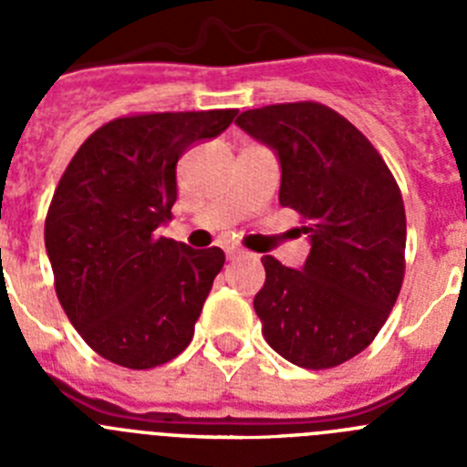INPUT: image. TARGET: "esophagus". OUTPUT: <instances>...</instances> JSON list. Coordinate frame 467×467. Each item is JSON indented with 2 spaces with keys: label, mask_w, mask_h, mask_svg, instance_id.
Listing matches in <instances>:
<instances>
[{
  "label": "esophagus",
  "mask_w": 467,
  "mask_h": 467,
  "mask_svg": "<svg viewBox=\"0 0 467 467\" xmlns=\"http://www.w3.org/2000/svg\"><path fill=\"white\" fill-rule=\"evenodd\" d=\"M243 254L245 253H243L241 247H229V250H226V257L229 259H238V257H243Z\"/></svg>",
  "instance_id": "34e87169"
}]
</instances>
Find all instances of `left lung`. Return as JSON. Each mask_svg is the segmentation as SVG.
I'll return each mask as SVG.
<instances>
[{
	"label": "left lung",
	"mask_w": 467,
	"mask_h": 467,
	"mask_svg": "<svg viewBox=\"0 0 467 467\" xmlns=\"http://www.w3.org/2000/svg\"><path fill=\"white\" fill-rule=\"evenodd\" d=\"M236 126L280 163L278 201L304 217L301 269L262 259L254 296L266 344L304 369H327L372 344L404 278L402 193L372 142L317 102L247 109Z\"/></svg>",
	"instance_id": "obj_1"
}]
</instances>
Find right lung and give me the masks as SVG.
Wrapping results in <instances>:
<instances>
[{"instance_id":"1","label":"right lung","mask_w":467,"mask_h":467,"mask_svg":"<svg viewBox=\"0 0 467 467\" xmlns=\"http://www.w3.org/2000/svg\"><path fill=\"white\" fill-rule=\"evenodd\" d=\"M236 109L123 117L98 128L60 177L44 226L69 323L105 360L151 369L193 337L220 247L159 236L172 220L177 161L224 133Z\"/></svg>"}]
</instances>
